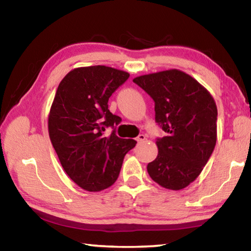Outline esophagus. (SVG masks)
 Here are the masks:
<instances>
[{
  "instance_id": "34e87169",
  "label": "esophagus",
  "mask_w": 251,
  "mask_h": 251,
  "mask_svg": "<svg viewBox=\"0 0 251 251\" xmlns=\"http://www.w3.org/2000/svg\"><path fill=\"white\" fill-rule=\"evenodd\" d=\"M136 141H137L138 143H144V142L146 141V136L144 135V134H139L137 136V138H136Z\"/></svg>"
}]
</instances>
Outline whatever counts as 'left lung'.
I'll return each mask as SVG.
<instances>
[{"label":"left lung","mask_w":251,"mask_h":251,"mask_svg":"<svg viewBox=\"0 0 251 251\" xmlns=\"http://www.w3.org/2000/svg\"><path fill=\"white\" fill-rule=\"evenodd\" d=\"M133 82L155 101V120L166 133L156 141L158 155L147 165L152 180L180 190L196 179L217 141V106L193 76L173 69L137 76Z\"/></svg>","instance_id":"left-lung-1"}]
</instances>
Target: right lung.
<instances>
[{"label":"right lung","instance_id":"obj_1","mask_svg":"<svg viewBox=\"0 0 251 251\" xmlns=\"http://www.w3.org/2000/svg\"><path fill=\"white\" fill-rule=\"evenodd\" d=\"M129 74L104 65L72 70L59 83L49 114V135L62 167L76 185L100 192L120 175L134 139L103 131L122 118L108 109V99Z\"/></svg>","mask_w":251,"mask_h":251}]
</instances>
